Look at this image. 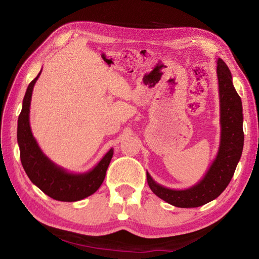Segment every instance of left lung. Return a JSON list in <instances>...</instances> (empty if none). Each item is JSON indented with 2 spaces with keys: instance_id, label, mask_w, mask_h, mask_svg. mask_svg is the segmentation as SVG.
<instances>
[{
  "instance_id": "8db88e82",
  "label": "left lung",
  "mask_w": 259,
  "mask_h": 259,
  "mask_svg": "<svg viewBox=\"0 0 259 259\" xmlns=\"http://www.w3.org/2000/svg\"><path fill=\"white\" fill-rule=\"evenodd\" d=\"M217 76L221 103V144L217 156L205 176L186 190H171L153 181L146 174L151 190L160 199L179 208H196L222 194L233 177L243 150V114L240 96L232 83V75L224 60H217Z\"/></svg>"
}]
</instances>
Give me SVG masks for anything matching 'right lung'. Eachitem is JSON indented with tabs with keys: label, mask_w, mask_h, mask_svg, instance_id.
Instances as JSON below:
<instances>
[{
	"label": "right lung",
	"mask_w": 259,
	"mask_h": 259,
	"mask_svg": "<svg viewBox=\"0 0 259 259\" xmlns=\"http://www.w3.org/2000/svg\"><path fill=\"white\" fill-rule=\"evenodd\" d=\"M41 72L29 83L26 90L23 108L18 117L17 140L20 150L21 164L30 182L48 196L64 202H74L94 194L102 185L112 160L113 148L105 154L93 170L84 174L67 172L43 154L33 137L29 125L30 99L34 84Z\"/></svg>",
	"instance_id": "right-lung-1"
}]
</instances>
